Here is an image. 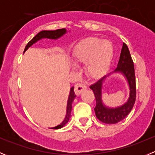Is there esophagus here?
<instances>
[{"instance_id":"obj_1","label":"esophagus","mask_w":155,"mask_h":155,"mask_svg":"<svg viewBox=\"0 0 155 155\" xmlns=\"http://www.w3.org/2000/svg\"><path fill=\"white\" fill-rule=\"evenodd\" d=\"M86 88H87L86 84L82 83V82H79V83L75 85V88H74L75 93H76V94L79 95L83 91H85Z\"/></svg>"}]
</instances>
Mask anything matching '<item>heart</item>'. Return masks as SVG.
<instances>
[{"label": "heart", "mask_w": 155, "mask_h": 155, "mask_svg": "<svg viewBox=\"0 0 155 155\" xmlns=\"http://www.w3.org/2000/svg\"><path fill=\"white\" fill-rule=\"evenodd\" d=\"M113 46L109 40L88 38L80 42L73 51L76 64H86L87 72L92 77L104 74L113 56Z\"/></svg>", "instance_id": "heart-1"}]
</instances>
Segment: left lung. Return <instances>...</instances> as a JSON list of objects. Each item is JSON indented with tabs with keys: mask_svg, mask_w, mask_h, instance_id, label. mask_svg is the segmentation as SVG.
Wrapping results in <instances>:
<instances>
[{
	"mask_svg": "<svg viewBox=\"0 0 155 155\" xmlns=\"http://www.w3.org/2000/svg\"><path fill=\"white\" fill-rule=\"evenodd\" d=\"M114 72H120L127 79L130 87V97L127 102L122 107L115 109H109L104 106L101 100V87L102 82L107 76H104L101 79L97 80L90 85V88L92 89L96 100V107L94 108L95 115L97 118L103 123L105 124H116L127 116L134 107L136 101V78L134 64L131 58L129 48L125 43H123L121 48L120 58L118 61V67Z\"/></svg>",
	"mask_w": 155,
	"mask_h": 155,
	"instance_id": "left-lung-1",
	"label": "left lung"
}]
</instances>
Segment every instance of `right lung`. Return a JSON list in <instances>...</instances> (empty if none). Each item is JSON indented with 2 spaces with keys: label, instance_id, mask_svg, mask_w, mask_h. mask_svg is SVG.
I'll return each mask as SVG.
<instances>
[{
  "label": "right lung",
  "instance_id": "add662e5",
  "mask_svg": "<svg viewBox=\"0 0 155 155\" xmlns=\"http://www.w3.org/2000/svg\"><path fill=\"white\" fill-rule=\"evenodd\" d=\"M66 33V30L65 28H61V29H58L55 31H42L40 33L37 34L31 41L29 42L27 44V46H25L24 50V52L30 46H32L34 43H35L37 40H40L42 38H50V39H57L59 38L60 37H61L63 34H64ZM76 97V94L74 93V89L73 87H72L70 88V95H69L68 97V107H67V114L66 117H65L64 120L62 121V123L61 124H59L58 126L54 127L51 128V129H59V128L63 127L68 122L69 119L70 118V113H71V109H72V104H73V101L74 100V98Z\"/></svg>",
  "mask_w": 155,
  "mask_h": 155
}]
</instances>
